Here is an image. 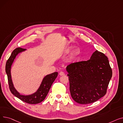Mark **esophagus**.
<instances>
[{
  "label": "esophagus",
  "instance_id": "esophagus-1",
  "mask_svg": "<svg viewBox=\"0 0 123 123\" xmlns=\"http://www.w3.org/2000/svg\"><path fill=\"white\" fill-rule=\"evenodd\" d=\"M59 75H60V76H63V75H65V73H64L63 72L61 71V72H60L59 73Z\"/></svg>",
  "mask_w": 123,
  "mask_h": 123
}]
</instances>
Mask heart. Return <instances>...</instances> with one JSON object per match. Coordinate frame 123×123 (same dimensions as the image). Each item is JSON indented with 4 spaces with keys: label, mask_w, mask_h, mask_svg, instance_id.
<instances>
[{
    "label": "heart",
    "mask_w": 123,
    "mask_h": 123,
    "mask_svg": "<svg viewBox=\"0 0 123 123\" xmlns=\"http://www.w3.org/2000/svg\"><path fill=\"white\" fill-rule=\"evenodd\" d=\"M73 48V47H69L68 49H67L65 51V52L66 53H69L71 51V50ZM80 53V50L79 48H77L76 49H75L72 54V56H71V58L72 59H75L77 57L79 56V55Z\"/></svg>",
    "instance_id": "obj_1"
}]
</instances>
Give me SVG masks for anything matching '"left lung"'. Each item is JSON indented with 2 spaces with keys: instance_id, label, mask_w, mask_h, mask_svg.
I'll return each instance as SVG.
<instances>
[{
  "instance_id": "8db88e82",
  "label": "left lung",
  "mask_w": 123,
  "mask_h": 123,
  "mask_svg": "<svg viewBox=\"0 0 123 123\" xmlns=\"http://www.w3.org/2000/svg\"><path fill=\"white\" fill-rule=\"evenodd\" d=\"M66 70L71 95L77 103H92L106 94L112 70L104 53L96 50L89 60L71 63Z\"/></svg>"
}]
</instances>
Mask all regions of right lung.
Masks as SVG:
<instances>
[{
  "label": "right lung",
  "mask_w": 123,
  "mask_h": 123,
  "mask_svg": "<svg viewBox=\"0 0 123 123\" xmlns=\"http://www.w3.org/2000/svg\"><path fill=\"white\" fill-rule=\"evenodd\" d=\"M26 50V49L19 47L15 49L13 51L9 59L6 62L5 71L7 75L9 89L12 94L16 97L17 98L25 103L30 104H35L42 102L46 98L52 84L57 78L58 76V72H55L45 76L41 82L40 87H39L37 91L34 93L29 95H21L17 92L14 87L13 84L11 75V68L12 63H13L16 56L19 53L25 51Z\"/></svg>",
  "instance_id": "add662e5"
}]
</instances>
